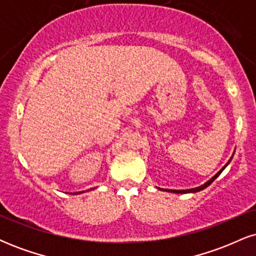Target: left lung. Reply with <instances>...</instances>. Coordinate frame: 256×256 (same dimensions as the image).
Here are the masks:
<instances>
[{
	"instance_id": "1",
	"label": "left lung",
	"mask_w": 256,
	"mask_h": 256,
	"mask_svg": "<svg viewBox=\"0 0 256 256\" xmlns=\"http://www.w3.org/2000/svg\"><path fill=\"white\" fill-rule=\"evenodd\" d=\"M232 156H234V155H232ZM232 156H231L230 160L228 161V164H226V165H225L224 167H222V168L220 170V171H219L218 173H216V176H213V177L210 178V180H208V182H206L204 184L200 185V186H198V188H194V189H186V190H168V189H160V190H165V192H174V194H188V192H201V190H204V188H207L208 185H210V184H212L213 182H214V179H216V178L218 177V176L220 174V173H222V171H224V170H225V167L228 166V164H230V161L232 160Z\"/></svg>"
}]
</instances>
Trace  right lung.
Here are the masks:
<instances>
[{
  "mask_svg": "<svg viewBox=\"0 0 256 256\" xmlns=\"http://www.w3.org/2000/svg\"><path fill=\"white\" fill-rule=\"evenodd\" d=\"M90 190H92V189H90ZM76 194H80V192H76Z\"/></svg>",
  "mask_w": 256,
  "mask_h": 256,
  "instance_id": "1",
  "label": "right lung"
}]
</instances>
